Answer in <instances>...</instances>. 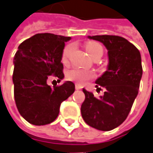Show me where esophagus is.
I'll use <instances>...</instances> for the list:
<instances>
[{"mask_svg":"<svg viewBox=\"0 0 153 153\" xmlns=\"http://www.w3.org/2000/svg\"><path fill=\"white\" fill-rule=\"evenodd\" d=\"M75 89L76 90H80V89H82V86L80 85H79V84H76L75 85Z\"/></svg>","mask_w":153,"mask_h":153,"instance_id":"1","label":"esophagus"}]
</instances>
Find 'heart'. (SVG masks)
I'll use <instances>...</instances> for the list:
<instances>
[{
  "instance_id": "heart-1",
  "label": "heart",
  "mask_w": 153,
  "mask_h": 153,
  "mask_svg": "<svg viewBox=\"0 0 153 153\" xmlns=\"http://www.w3.org/2000/svg\"><path fill=\"white\" fill-rule=\"evenodd\" d=\"M73 49V45H68L64 47V49L62 51V61L63 62H67L68 56L70 55V52ZM85 50L88 52V54L91 56L92 58L97 56H102L103 53V50L102 45H100L97 42L95 41H90L85 44ZM95 73L90 70H85V69H81V68H74L68 72L67 77L69 80L74 81L84 85L85 84L88 80L94 79L95 78Z\"/></svg>"
}]
</instances>
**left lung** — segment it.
<instances>
[{"instance_id":"1","label":"left lung","mask_w":153,"mask_h":153,"mask_svg":"<svg viewBox=\"0 0 153 153\" xmlns=\"http://www.w3.org/2000/svg\"><path fill=\"white\" fill-rule=\"evenodd\" d=\"M89 39L102 42L108 49V70L96 80L105 88L97 99L83 89L85 99L81 105L85 122L95 129L108 131L117 128L128 117L138 95L142 76L139 50L129 41L118 35H94Z\"/></svg>"}]
</instances>
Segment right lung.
<instances>
[{
    "mask_svg": "<svg viewBox=\"0 0 153 153\" xmlns=\"http://www.w3.org/2000/svg\"><path fill=\"white\" fill-rule=\"evenodd\" d=\"M71 38L44 33L34 34L19 46L14 56V98L19 113L29 124L45 125L58 116L61 103L74 92L75 85L67 81L51 88V77L64 78L62 54Z\"/></svg>",
    "mask_w": 153,
    "mask_h": 153,
    "instance_id": "1",
    "label": "right lung"
}]
</instances>
